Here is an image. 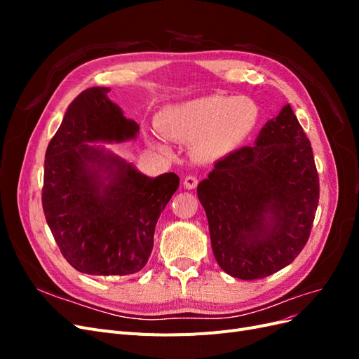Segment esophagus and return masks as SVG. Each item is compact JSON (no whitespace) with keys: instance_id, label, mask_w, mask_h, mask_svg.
<instances>
[{"instance_id":"34e87169","label":"esophagus","mask_w":359,"mask_h":359,"mask_svg":"<svg viewBox=\"0 0 359 359\" xmlns=\"http://www.w3.org/2000/svg\"><path fill=\"white\" fill-rule=\"evenodd\" d=\"M198 178L194 177V175H189V177H186L184 178V187L186 189H189V190H191V189H194L198 186Z\"/></svg>"}]
</instances>
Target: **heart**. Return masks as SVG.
I'll return each mask as SVG.
<instances>
[{
  "label": "heart",
  "mask_w": 359,
  "mask_h": 359,
  "mask_svg": "<svg viewBox=\"0 0 359 359\" xmlns=\"http://www.w3.org/2000/svg\"><path fill=\"white\" fill-rule=\"evenodd\" d=\"M257 116V104L247 97L214 94L168 107L158 118V128L169 139L194 142V153L214 160L240 145Z\"/></svg>",
  "instance_id": "obj_1"
}]
</instances>
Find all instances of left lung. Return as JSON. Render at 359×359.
<instances>
[{"instance_id":"left-lung-1","label":"left lung","mask_w":359,"mask_h":359,"mask_svg":"<svg viewBox=\"0 0 359 359\" xmlns=\"http://www.w3.org/2000/svg\"><path fill=\"white\" fill-rule=\"evenodd\" d=\"M214 257L229 276L264 278L292 264L307 244L319 203L309 137L286 104L198 186Z\"/></svg>"}]
</instances>
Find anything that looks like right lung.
<instances>
[{
    "label": "right lung",
    "mask_w": 359,
    "mask_h": 359,
    "mask_svg": "<svg viewBox=\"0 0 359 359\" xmlns=\"http://www.w3.org/2000/svg\"><path fill=\"white\" fill-rule=\"evenodd\" d=\"M93 86L69 104L45 156L41 205L67 262L90 276H128L153 252L160 214L180 187L177 173L149 178L91 142H123L139 126Z\"/></svg>",
    "instance_id": "1"
}]
</instances>
